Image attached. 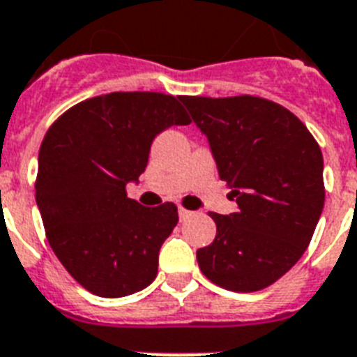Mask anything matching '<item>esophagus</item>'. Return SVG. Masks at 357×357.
<instances>
[{
	"mask_svg": "<svg viewBox=\"0 0 357 357\" xmlns=\"http://www.w3.org/2000/svg\"><path fill=\"white\" fill-rule=\"evenodd\" d=\"M178 213H179V218H181V220L188 218V216H192V213H190V211H187V208H183V207H179Z\"/></svg>",
	"mask_w": 357,
	"mask_h": 357,
	"instance_id": "obj_1",
	"label": "esophagus"
}]
</instances>
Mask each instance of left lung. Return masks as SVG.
<instances>
[{"mask_svg":"<svg viewBox=\"0 0 357 357\" xmlns=\"http://www.w3.org/2000/svg\"><path fill=\"white\" fill-rule=\"evenodd\" d=\"M204 133L238 208L211 214L216 238L198 249L199 269L231 291H259L294 268L324 205L323 153L280 104L251 95L181 97Z\"/></svg>","mask_w":357,"mask_h":357,"instance_id":"1","label":"left lung"}]
</instances>
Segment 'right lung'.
Instances as JSON below:
<instances>
[{"instance_id":"1","label":"right lung","mask_w":357,"mask_h":357,"mask_svg":"<svg viewBox=\"0 0 357 357\" xmlns=\"http://www.w3.org/2000/svg\"><path fill=\"white\" fill-rule=\"evenodd\" d=\"M178 98L152 91L88 98L43 137L36 205L45 234L69 275L98 297L132 295L158 275L178 207H143L126 185L146 169L155 135L190 124Z\"/></svg>"}]
</instances>
